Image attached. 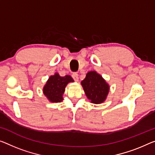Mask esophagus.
<instances>
[{
  "mask_svg": "<svg viewBox=\"0 0 155 155\" xmlns=\"http://www.w3.org/2000/svg\"><path fill=\"white\" fill-rule=\"evenodd\" d=\"M72 78H73V80L75 81H78V74L77 72H74L72 73Z\"/></svg>",
  "mask_w": 155,
  "mask_h": 155,
  "instance_id": "obj_1",
  "label": "esophagus"
}]
</instances>
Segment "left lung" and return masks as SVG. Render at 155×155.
<instances>
[{
  "instance_id": "obj_1",
  "label": "left lung",
  "mask_w": 155,
  "mask_h": 155,
  "mask_svg": "<svg viewBox=\"0 0 155 155\" xmlns=\"http://www.w3.org/2000/svg\"><path fill=\"white\" fill-rule=\"evenodd\" d=\"M86 96L92 103L100 104L104 101L107 96L109 87L105 80L96 71H90L81 82Z\"/></svg>"
}]
</instances>
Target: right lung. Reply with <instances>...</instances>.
<instances>
[{
  "mask_svg": "<svg viewBox=\"0 0 155 155\" xmlns=\"http://www.w3.org/2000/svg\"><path fill=\"white\" fill-rule=\"evenodd\" d=\"M71 82H74V80L70 75L61 77L58 73H55L49 78L43 91L51 102H59L63 100L62 96L65 91L66 86Z\"/></svg>",
  "mask_w": 155,
  "mask_h": 155,
  "instance_id": "obj_1",
  "label": "right lung"
}]
</instances>
